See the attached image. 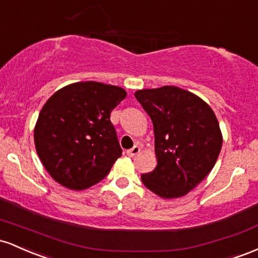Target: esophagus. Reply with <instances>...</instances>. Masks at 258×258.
Masks as SVG:
<instances>
[{"mask_svg": "<svg viewBox=\"0 0 258 258\" xmlns=\"http://www.w3.org/2000/svg\"><path fill=\"white\" fill-rule=\"evenodd\" d=\"M139 152H140V147L134 146L133 149H130V150H128V151H126V155L130 156V157H134V156H137Z\"/></svg>", "mask_w": 258, "mask_h": 258, "instance_id": "34e87169", "label": "esophagus"}]
</instances>
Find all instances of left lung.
<instances>
[{
    "instance_id": "left-lung-1",
    "label": "left lung",
    "mask_w": 258,
    "mask_h": 258,
    "mask_svg": "<svg viewBox=\"0 0 258 258\" xmlns=\"http://www.w3.org/2000/svg\"><path fill=\"white\" fill-rule=\"evenodd\" d=\"M135 97L153 123L157 158L141 180L160 198H181L215 167L223 143L218 119L202 98L176 86L138 90Z\"/></svg>"
}]
</instances>
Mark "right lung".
<instances>
[{
  "mask_svg": "<svg viewBox=\"0 0 258 258\" xmlns=\"http://www.w3.org/2000/svg\"><path fill=\"white\" fill-rule=\"evenodd\" d=\"M126 97L119 86L79 82L46 101L34 129V143L52 179L85 190L108 174L121 156L111 112Z\"/></svg>",
  "mask_w": 258,
  "mask_h": 258,
  "instance_id": "1",
  "label": "right lung"
}]
</instances>
